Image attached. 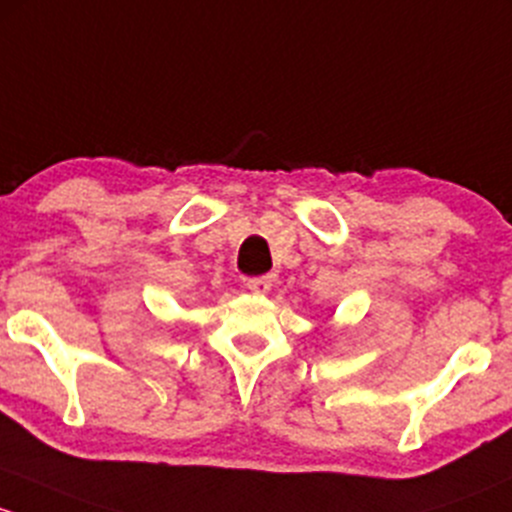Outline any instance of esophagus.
<instances>
[{
	"label": "esophagus",
	"mask_w": 512,
	"mask_h": 512,
	"mask_svg": "<svg viewBox=\"0 0 512 512\" xmlns=\"http://www.w3.org/2000/svg\"><path fill=\"white\" fill-rule=\"evenodd\" d=\"M246 288H249L251 293H268V291H271V278H268V276L246 278Z\"/></svg>",
	"instance_id": "esophagus-1"
}]
</instances>
